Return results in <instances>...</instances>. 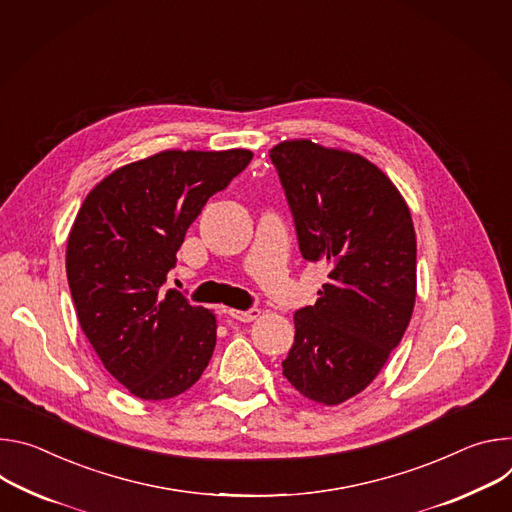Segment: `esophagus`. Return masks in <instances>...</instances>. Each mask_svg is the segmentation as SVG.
Listing matches in <instances>:
<instances>
[{
    "label": "esophagus",
    "instance_id": "esophagus-1",
    "mask_svg": "<svg viewBox=\"0 0 512 512\" xmlns=\"http://www.w3.org/2000/svg\"><path fill=\"white\" fill-rule=\"evenodd\" d=\"M227 315H230L232 319L236 321H242V323H250L254 319L260 317V309L252 307V309H246V311H240V309H227Z\"/></svg>",
    "mask_w": 512,
    "mask_h": 512
}]
</instances>
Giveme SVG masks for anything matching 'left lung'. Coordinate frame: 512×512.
<instances>
[{"mask_svg":"<svg viewBox=\"0 0 512 512\" xmlns=\"http://www.w3.org/2000/svg\"><path fill=\"white\" fill-rule=\"evenodd\" d=\"M305 260L327 268L311 307L295 313L282 374L307 399L339 405L362 392L401 344L415 307L411 211L378 166L309 140L270 150Z\"/></svg>","mask_w":512,"mask_h":512,"instance_id":"1","label":"left lung"}]
</instances>
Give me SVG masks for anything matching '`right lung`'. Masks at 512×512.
<instances>
[{"instance_id":"right-lung-1","label":"right lung","mask_w":512,"mask_h":512,"mask_svg":"<svg viewBox=\"0 0 512 512\" xmlns=\"http://www.w3.org/2000/svg\"><path fill=\"white\" fill-rule=\"evenodd\" d=\"M250 150H164L113 170L83 201L67 244L77 317L105 370L144 401L189 390L215 348V317L166 287L189 225Z\"/></svg>"}]
</instances>
